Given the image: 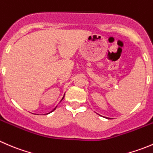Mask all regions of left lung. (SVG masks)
Wrapping results in <instances>:
<instances>
[{
  "label": "left lung",
  "mask_w": 153,
  "mask_h": 153,
  "mask_svg": "<svg viewBox=\"0 0 153 153\" xmlns=\"http://www.w3.org/2000/svg\"><path fill=\"white\" fill-rule=\"evenodd\" d=\"M107 118V119H109V118Z\"/></svg>",
  "instance_id": "1"
}]
</instances>
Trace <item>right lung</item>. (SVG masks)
I'll list each match as a JSON object with an SVG mask.
<instances>
[{
  "label": "right lung",
  "mask_w": 153,
  "mask_h": 153,
  "mask_svg": "<svg viewBox=\"0 0 153 153\" xmlns=\"http://www.w3.org/2000/svg\"><path fill=\"white\" fill-rule=\"evenodd\" d=\"M64 95H65V94H64ZM64 96H63L62 99H61V101H62V100H63V99H64ZM61 101H60V102H61ZM56 107H57V106H55V108H54V109H52V111H51V112H53V111H54V110H55V109H56ZM50 112H49V113H47V114H46V115H47V114H49V113H50Z\"/></svg>",
  "instance_id": "1"
}]
</instances>
